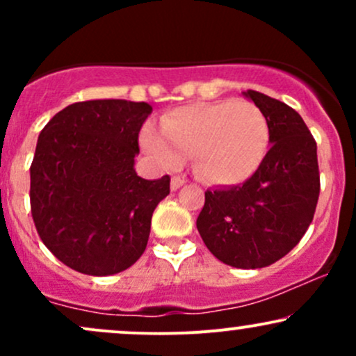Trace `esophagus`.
<instances>
[{
  "label": "esophagus",
  "instance_id": "1",
  "mask_svg": "<svg viewBox=\"0 0 356 356\" xmlns=\"http://www.w3.org/2000/svg\"><path fill=\"white\" fill-rule=\"evenodd\" d=\"M184 184H186V181H184L182 177H172V181H170V189L172 191L181 189Z\"/></svg>",
  "mask_w": 356,
  "mask_h": 356
}]
</instances>
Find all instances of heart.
<instances>
[{"instance_id": "1", "label": "heart", "mask_w": 356, "mask_h": 356, "mask_svg": "<svg viewBox=\"0 0 356 356\" xmlns=\"http://www.w3.org/2000/svg\"><path fill=\"white\" fill-rule=\"evenodd\" d=\"M162 132L145 125L140 144L159 164L175 169L191 157L192 170L211 184L231 186L256 172L268 152L269 122L248 100L179 107L162 117Z\"/></svg>"}]
</instances>
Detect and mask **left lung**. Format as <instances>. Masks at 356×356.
<instances>
[{
  "label": "left lung",
  "mask_w": 356,
  "mask_h": 356,
  "mask_svg": "<svg viewBox=\"0 0 356 356\" xmlns=\"http://www.w3.org/2000/svg\"><path fill=\"white\" fill-rule=\"evenodd\" d=\"M269 122L268 154L239 186L206 191L197 231L207 249L232 268H266L288 254L312 224L318 195L316 142L300 113L248 90Z\"/></svg>",
  "instance_id": "8db88e82"
}]
</instances>
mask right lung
Returning a JSON list of instances; mask_svg holds the SVG:
<instances>
[{
	"label": "right lung",
	"mask_w": 356,
	"mask_h": 356,
	"mask_svg": "<svg viewBox=\"0 0 356 356\" xmlns=\"http://www.w3.org/2000/svg\"><path fill=\"white\" fill-rule=\"evenodd\" d=\"M145 102L88 100L44 125L30 167V204L43 244L83 275L110 276L145 251L150 219L170 177H138Z\"/></svg>",
	"instance_id": "1"
}]
</instances>
